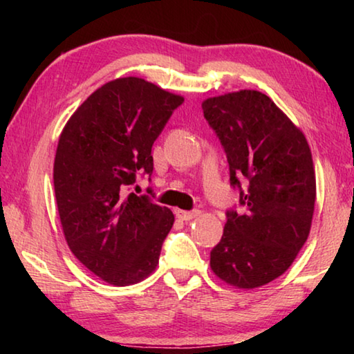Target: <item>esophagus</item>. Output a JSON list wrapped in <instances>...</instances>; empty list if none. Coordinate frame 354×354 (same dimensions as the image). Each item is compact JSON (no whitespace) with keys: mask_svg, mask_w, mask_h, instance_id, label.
<instances>
[{"mask_svg":"<svg viewBox=\"0 0 354 354\" xmlns=\"http://www.w3.org/2000/svg\"><path fill=\"white\" fill-rule=\"evenodd\" d=\"M201 212L200 211H176V217L178 218H181V220H192V218H195V217H198Z\"/></svg>","mask_w":354,"mask_h":354,"instance_id":"1","label":"esophagus"}]
</instances>
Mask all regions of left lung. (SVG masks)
Segmentation results:
<instances>
[{"instance_id":"8db88e82","label":"left lung","mask_w":354,"mask_h":354,"mask_svg":"<svg viewBox=\"0 0 354 354\" xmlns=\"http://www.w3.org/2000/svg\"><path fill=\"white\" fill-rule=\"evenodd\" d=\"M201 107L225 148L230 181L245 209L226 212L211 268L226 284L256 289L281 277L308 241L315 205L313 154L301 129L266 93L231 92Z\"/></svg>"}]
</instances>
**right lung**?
Here are the masks:
<instances>
[{
    "label": "right lung",
    "instance_id": "add662e5",
    "mask_svg": "<svg viewBox=\"0 0 354 354\" xmlns=\"http://www.w3.org/2000/svg\"><path fill=\"white\" fill-rule=\"evenodd\" d=\"M184 98L142 77H118L77 107L59 137L55 192L71 253L113 286L149 277L175 215L147 195H127L136 173L151 176L154 140Z\"/></svg>",
    "mask_w": 354,
    "mask_h": 354
}]
</instances>
